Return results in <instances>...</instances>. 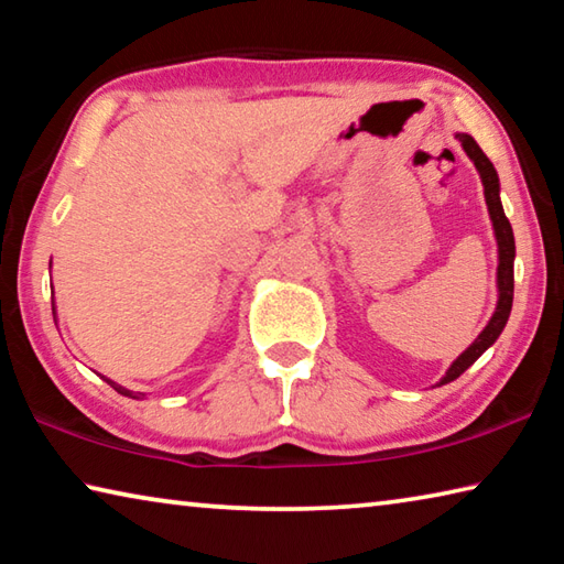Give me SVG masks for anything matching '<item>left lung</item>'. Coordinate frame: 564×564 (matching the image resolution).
I'll list each match as a JSON object with an SVG mask.
<instances>
[{"label": "left lung", "mask_w": 564, "mask_h": 564, "mask_svg": "<svg viewBox=\"0 0 564 564\" xmlns=\"http://www.w3.org/2000/svg\"><path fill=\"white\" fill-rule=\"evenodd\" d=\"M457 141H460L465 154L470 156V161L477 169V174L482 178V188H485V204H488L490 212V221H492V231H495V241H498V305H495L492 318L488 321V326L482 328L480 336L475 338V343L467 350H463L460 356L453 360V366L447 368V373L441 378V383L445 386L451 380L460 378L473 362L488 350L505 328V323L510 318L512 311V289H514V236H512V226L508 221V216L502 212L500 204V178L498 171H495L492 161L482 154V149L477 147V141L470 137V133H455Z\"/></svg>", "instance_id": "8db88e82"}]
</instances>
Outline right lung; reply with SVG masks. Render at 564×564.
<instances>
[{"mask_svg": "<svg viewBox=\"0 0 564 564\" xmlns=\"http://www.w3.org/2000/svg\"><path fill=\"white\" fill-rule=\"evenodd\" d=\"M104 380H107V383L113 388V390H117V393H121V395H127V398H139V395H133L131 393V390H127V388H123V386H119V383H113V380H109V378H104Z\"/></svg>", "mask_w": 564, "mask_h": 564, "instance_id": "1", "label": "right lung"}]
</instances>
